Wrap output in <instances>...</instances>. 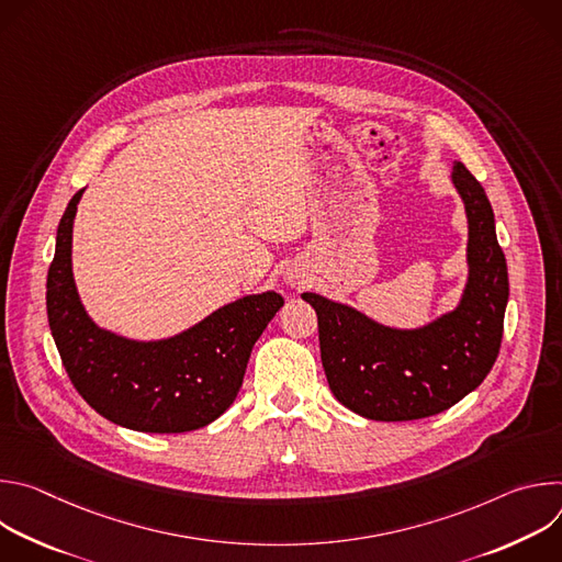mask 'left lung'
Returning a JSON list of instances; mask_svg holds the SVG:
<instances>
[{
	"label": "left lung",
	"mask_w": 562,
	"mask_h": 562,
	"mask_svg": "<svg viewBox=\"0 0 562 562\" xmlns=\"http://www.w3.org/2000/svg\"><path fill=\"white\" fill-rule=\"evenodd\" d=\"M451 180L469 220V280L456 311L397 331L317 293L319 358L340 403L369 420L403 423L447 412L492 371L501 342L509 278L485 189L456 162Z\"/></svg>",
	"instance_id": "1"
}]
</instances>
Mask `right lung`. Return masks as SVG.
Returning a JSON list of instances; mask_svg holds the SVG:
<instances>
[{
    "label": "right lung",
    "instance_id": "obj_1",
    "mask_svg": "<svg viewBox=\"0 0 562 562\" xmlns=\"http://www.w3.org/2000/svg\"><path fill=\"white\" fill-rule=\"evenodd\" d=\"M68 202L46 280V311L61 364L87 403L106 420L144 434H184L220 418L235 400L256 340L284 304L267 291L239 297L189 331L135 342L100 329L79 302L70 239L77 202Z\"/></svg>",
    "mask_w": 562,
    "mask_h": 562
}]
</instances>
